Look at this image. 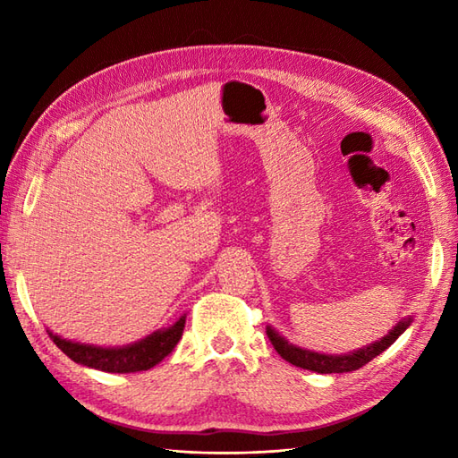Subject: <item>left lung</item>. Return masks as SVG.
<instances>
[{
  "instance_id": "left-lung-1",
  "label": "left lung",
  "mask_w": 458,
  "mask_h": 458,
  "mask_svg": "<svg viewBox=\"0 0 458 458\" xmlns=\"http://www.w3.org/2000/svg\"><path fill=\"white\" fill-rule=\"evenodd\" d=\"M410 325H411V317H407L400 320V323H397L386 336L379 338L377 343L354 350V352L350 354H340V356L318 354V352H313V350H305L295 344H289L287 340L284 336H279L271 327H267L266 333L271 340V344H274V348L277 350V354L284 360H287L289 364L303 369H310V372H318V374H344V372H352V369L362 368L364 364L369 362V360H374L377 354H382L386 348H390L395 343L397 336L405 333V328Z\"/></svg>"
}]
</instances>
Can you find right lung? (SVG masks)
I'll list each match as a JSON object with an SVG mask.
<instances>
[{"mask_svg":"<svg viewBox=\"0 0 458 458\" xmlns=\"http://www.w3.org/2000/svg\"><path fill=\"white\" fill-rule=\"evenodd\" d=\"M184 318L187 317H181L173 327L161 328L157 333L145 336L140 343L118 348H102L94 344L72 343V340L53 335L51 330H48V336H51L53 343L61 348L68 358L74 360L76 364L102 369V372L130 374L157 366L165 356H169L173 352V348L177 346L182 336Z\"/></svg>","mask_w":458,"mask_h":458,"instance_id":"obj_1","label":"right lung"}]
</instances>
